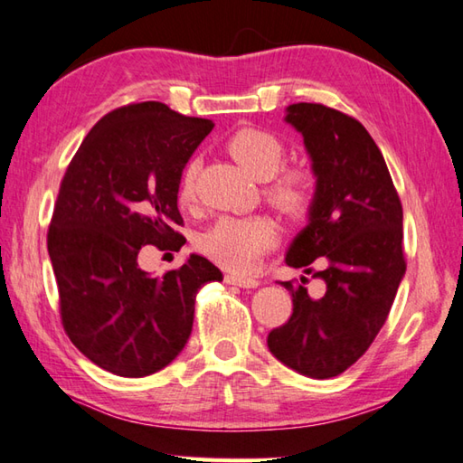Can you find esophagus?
<instances>
[{
	"label": "esophagus",
	"instance_id": "1",
	"mask_svg": "<svg viewBox=\"0 0 463 463\" xmlns=\"http://www.w3.org/2000/svg\"><path fill=\"white\" fill-rule=\"evenodd\" d=\"M223 282L225 284H233V286H240V288H256L260 282L256 278H250V276H238V274H225L223 276Z\"/></svg>",
	"mask_w": 463,
	"mask_h": 463
}]
</instances>
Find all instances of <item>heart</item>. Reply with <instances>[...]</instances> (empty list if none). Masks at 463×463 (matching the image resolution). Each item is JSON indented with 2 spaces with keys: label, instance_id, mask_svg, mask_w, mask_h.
<instances>
[{
  "label": "heart",
  "instance_id": "heart-1",
  "mask_svg": "<svg viewBox=\"0 0 463 463\" xmlns=\"http://www.w3.org/2000/svg\"><path fill=\"white\" fill-rule=\"evenodd\" d=\"M225 151L251 177L268 179L264 197L278 212L294 217V220H300V217L310 213L314 199H317V177H314L310 167H302V165H292V167H284L278 172L275 170L284 156V145L274 133L258 127H241L225 138ZM175 197L177 203L185 209L195 203V161L183 165L177 177ZM276 238V225L266 215H223L212 228L199 235L197 248L215 264L233 269V272H248L274 246Z\"/></svg>",
  "mask_w": 463,
  "mask_h": 463
}]
</instances>
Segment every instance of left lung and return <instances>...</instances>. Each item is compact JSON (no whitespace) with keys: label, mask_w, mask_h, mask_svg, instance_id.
<instances>
[{"label":"left lung","mask_w":463,"mask_h":463,"mask_svg":"<svg viewBox=\"0 0 463 463\" xmlns=\"http://www.w3.org/2000/svg\"><path fill=\"white\" fill-rule=\"evenodd\" d=\"M286 120L304 137L317 175L310 222L286 254L326 290L310 298L302 284L282 282L292 314L269 330L268 348L286 367L312 379L345 373L367 353L385 325L405 274L403 207L377 143L359 120L318 102L288 107ZM320 259L326 268L312 273Z\"/></svg>","instance_id":"1"}]
</instances>
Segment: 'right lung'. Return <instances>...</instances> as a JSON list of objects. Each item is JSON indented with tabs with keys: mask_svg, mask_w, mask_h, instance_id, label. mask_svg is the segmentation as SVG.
<instances>
[{
	"mask_svg": "<svg viewBox=\"0 0 463 463\" xmlns=\"http://www.w3.org/2000/svg\"><path fill=\"white\" fill-rule=\"evenodd\" d=\"M207 118L146 100L96 123L60 183L48 230L60 318L86 359L118 377H146L183 351L195 296L222 272L191 254L177 269L138 268L146 246L177 251V177L212 133Z\"/></svg>",
	"mask_w": 463,
	"mask_h": 463,
	"instance_id": "obj_1",
	"label": "right lung"
}]
</instances>
